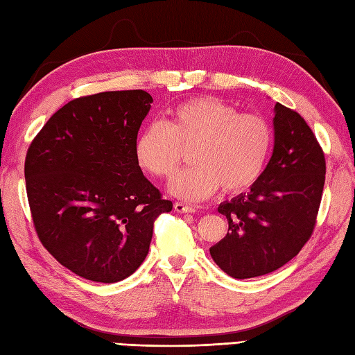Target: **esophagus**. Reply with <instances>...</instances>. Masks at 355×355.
Instances as JSON below:
<instances>
[{
	"label": "esophagus",
	"instance_id": "1",
	"mask_svg": "<svg viewBox=\"0 0 355 355\" xmlns=\"http://www.w3.org/2000/svg\"><path fill=\"white\" fill-rule=\"evenodd\" d=\"M173 209H175L178 214H192V212H195V207L186 206V205H183V202H173Z\"/></svg>",
	"mask_w": 355,
	"mask_h": 355
}]
</instances>
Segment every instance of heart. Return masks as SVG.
Returning a JSON list of instances; mask_svg holds the SVG:
<instances>
[{"label": "heart", "instance_id": "obj_1", "mask_svg": "<svg viewBox=\"0 0 355 355\" xmlns=\"http://www.w3.org/2000/svg\"><path fill=\"white\" fill-rule=\"evenodd\" d=\"M273 141L267 119L202 96L175 105L168 122L143 128L134 153L141 169L169 178L183 160V148L193 146L195 164L171 180L169 191L186 201H198L220 186L232 193L252 187L266 171Z\"/></svg>", "mask_w": 355, "mask_h": 355}]
</instances>
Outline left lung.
Wrapping results in <instances>:
<instances>
[{
	"mask_svg": "<svg viewBox=\"0 0 355 355\" xmlns=\"http://www.w3.org/2000/svg\"><path fill=\"white\" fill-rule=\"evenodd\" d=\"M273 126V154L261 178L218 207L229 232L210 247V256L235 279L285 266L311 238L318 218L327 172L319 141L299 112L279 102Z\"/></svg>",
	"mask_w": 355,
	"mask_h": 355,
	"instance_id": "1",
	"label": "left lung"
}]
</instances>
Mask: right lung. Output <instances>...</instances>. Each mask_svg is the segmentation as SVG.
I'll return each instance as SVG.
<instances>
[{
	"mask_svg": "<svg viewBox=\"0 0 355 355\" xmlns=\"http://www.w3.org/2000/svg\"><path fill=\"white\" fill-rule=\"evenodd\" d=\"M150 103L143 89L79 97L28 146L24 175L37 238L88 281L131 276L149 252L157 216L172 210L134 153Z\"/></svg>",
	"mask_w": 355,
	"mask_h": 355,
	"instance_id": "obj_1",
	"label": "right lung"
}]
</instances>
